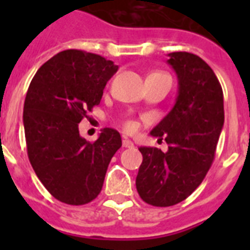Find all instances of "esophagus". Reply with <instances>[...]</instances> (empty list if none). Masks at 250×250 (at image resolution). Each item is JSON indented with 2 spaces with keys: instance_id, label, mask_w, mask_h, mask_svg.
<instances>
[{
  "instance_id": "esophagus-1",
  "label": "esophagus",
  "mask_w": 250,
  "mask_h": 250,
  "mask_svg": "<svg viewBox=\"0 0 250 250\" xmlns=\"http://www.w3.org/2000/svg\"><path fill=\"white\" fill-rule=\"evenodd\" d=\"M122 144H123V146H125V148H133V143L131 140H128V139H125Z\"/></svg>"
}]
</instances>
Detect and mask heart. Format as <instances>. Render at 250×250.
<instances>
[{
    "mask_svg": "<svg viewBox=\"0 0 250 250\" xmlns=\"http://www.w3.org/2000/svg\"><path fill=\"white\" fill-rule=\"evenodd\" d=\"M125 129H127V131H132V129H135V123H133V122H127V123H125Z\"/></svg>",
    "mask_w": 250,
    "mask_h": 250,
    "instance_id": "obj_1",
    "label": "heart"
}]
</instances>
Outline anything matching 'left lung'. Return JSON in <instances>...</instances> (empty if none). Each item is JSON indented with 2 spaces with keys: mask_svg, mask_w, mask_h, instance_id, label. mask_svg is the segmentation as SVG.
Instances as JSON below:
<instances>
[{
  "mask_svg": "<svg viewBox=\"0 0 250 250\" xmlns=\"http://www.w3.org/2000/svg\"><path fill=\"white\" fill-rule=\"evenodd\" d=\"M178 76L174 107L150 131L168 150L141 146L136 189L149 205L172 206L202 183L213 164L225 123L223 90L209 64L192 53L168 54Z\"/></svg>",
  "mask_w": 250,
  "mask_h": 250,
  "instance_id": "left-lung-1",
  "label": "left lung"
}]
</instances>
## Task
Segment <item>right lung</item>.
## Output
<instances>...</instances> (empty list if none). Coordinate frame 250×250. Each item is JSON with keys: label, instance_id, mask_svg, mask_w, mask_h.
<instances>
[{"label": "right lung", "instance_id": "obj_1", "mask_svg": "<svg viewBox=\"0 0 250 250\" xmlns=\"http://www.w3.org/2000/svg\"><path fill=\"white\" fill-rule=\"evenodd\" d=\"M117 71L113 61L68 49L45 62L29 84L23 110L29 162L61 202L93 201L122 146L117 129L104 128L94 143L79 133V123L100 104L106 83Z\"/></svg>", "mask_w": 250, "mask_h": 250}]
</instances>
